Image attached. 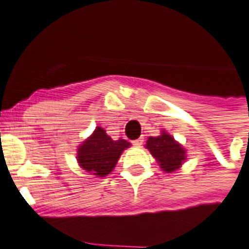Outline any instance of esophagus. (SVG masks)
<instances>
[{"label": "esophagus", "mask_w": 249, "mask_h": 249, "mask_svg": "<svg viewBox=\"0 0 249 249\" xmlns=\"http://www.w3.org/2000/svg\"><path fill=\"white\" fill-rule=\"evenodd\" d=\"M143 141H144V139H143L142 137H141V138L133 141V144H134L135 147H141V145H142V143H143Z\"/></svg>", "instance_id": "obj_1"}]
</instances>
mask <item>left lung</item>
<instances>
[{"instance_id": "1", "label": "left lung", "mask_w": 249, "mask_h": 249, "mask_svg": "<svg viewBox=\"0 0 249 249\" xmlns=\"http://www.w3.org/2000/svg\"><path fill=\"white\" fill-rule=\"evenodd\" d=\"M145 148L165 173L180 169L187 160V149L166 130H161V134L157 137H149L145 142Z\"/></svg>"}]
</instances>
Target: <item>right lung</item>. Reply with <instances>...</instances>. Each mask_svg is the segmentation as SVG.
<instances>
[{"instance_id": "add662e5", "label": "right lung", "mask_w": 249, "mask_h": 249, "mask_svg": "<svg viewBox=\"0 0 249 249\" xmlns=\"http://www.w3.org/2000/svg\"><path fill=\"white\" fill-rule=\"evenodd\" d=\"M130 147L125 139L114 141L106 130L97 126L92 134L76 149V161L80 169L97 178L107 177L114 170L121 153Z\"/></svg>"}]
</instances>
